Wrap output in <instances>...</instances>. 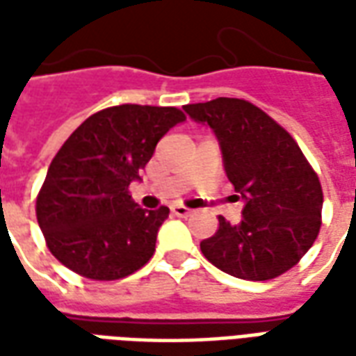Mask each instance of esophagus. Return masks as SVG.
<instances>
[{"label": "esophagus", "instance_id": "esophagus-1", "mask_svg": "<svg viewBox=\"0 0 356 356\" xmlns=\"http://www.w3.org/2000/svg\"><path fill=\"white\" fill-rule=\"evenodd\" d=\"M171 213L175 217H188L191 216V209L183 208V206H173V208H171Z\"/></svg>", "mask_w": 356, "mask_h": 356}]
</instances>
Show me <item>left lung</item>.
Returning a JSON list of instances; mask_svg holds the SVG:
<instances>
[{"label": "left lung", "mask_w": 356, "mask_h": 356, "mask_svg": "<svg viewBox=\"0 0 356 356\" xmlns=\"http://www.w3.org/2000/svg\"><path fill=\"white\" fill-rule=\"evenodd\" d=\"M219 140L223 168L244 209L240 223L219 217L200 242L209 263L242 280H270L291 268L321 231L322 188L291 135L261 108L219 97L183 106Z\"/></svg>", "instance_id": "obj_1"}]
</instances>
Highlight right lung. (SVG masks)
<instances>
[{
	"label": "right lung",
	"instance_id": "right-lung-1",
	"mask_svg": "<svg viewBox=\"0 0 356 356\" xmlns=\"http://www.w3.org/2000/svg\"><path fill=\"white\" fill-rule=\"evenodd\" d=\"M186 118L173 106L120 104L89 116L53 158L35 216L47 248L65 267L118 280L152 257L170 208L143 209L127 186L158 140Z\"/></svg>",
	"mask_w": 356,
	"mask_h": 356
}]
</instances>
